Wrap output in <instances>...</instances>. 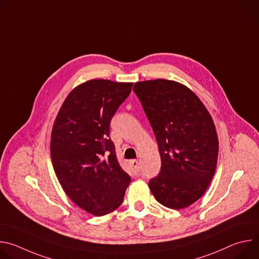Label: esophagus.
I'll return each mask as SVG.
<instances>
[{"mask_svg": "<svg viewBox=\"0 0 259 259\" xmlns=\"http://www.w3.org/2000/svg\"><path fill=\"white\" fill-rule=\"evenodd\" d=\"M130 165L132 167V171L134 173H138L139 170H140V165H139V162L138 160H131L130 161Z\"/></svg>", "mask_w": 259, "mask_h": 259, "instance_id": "obj_1", "label": "esophagus"}]
</instances>
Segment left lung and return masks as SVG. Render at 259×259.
I'll return each mask as SVG.
<instances>
[{
  "mask_svg": "<svg viewBox=\"0 0 259 259\" xmlns=\"http://www.w3.org/2000/svg\"><path fill=\"white\" fill-rule=\"evenodd\" d=\"M133 90L155 133L161 170L149 187L156 200L171 209L198 201L214 176L218 137L199 97L178 82L156 79L135 83Z\"/></svg>",
  "mask_w": 259,
  "mask_h": 259,
  "instance_id": "1",
  "label": "left lung"
}]
</instances>
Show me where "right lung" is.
<instances>
[{
	"instance_id": "1",
	"label": "right lung",
	"mask_w": 259,
	"mask_h": 259,
	"mask_svg": "<svg viewBox=\"0 0 259 259\" xmlns=\"http://www.w3.org/2000/svg\"><path fill=\"white\" fill-rule=\"evenodd\" d=\"M132 85L96 79L77 86L53 125L50 153L55 174L68 198L95 216L116 210L131 182L117 160L109 124Z\"/></svg>"
}]
</instances>
